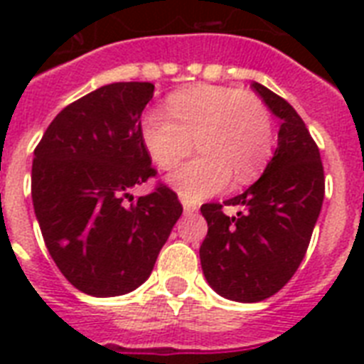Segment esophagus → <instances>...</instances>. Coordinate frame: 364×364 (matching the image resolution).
<instances>
[{
    "label": "esophagus",
    "instance_id": "34e87169",
    "mask_svg": "<svg viewBox=\"0 0 364 364\" xmlns=\"http://www.w3.org/2000/svg\"><path fill=\"white\" fill-rule=\"evenodd\" d=\"M183 210H185V213H194V211L198 210V204H196V202H188V200H183Z\"/></svg>",
    "mask_w": 364,
    "mask_h": 364
}]
</instances>
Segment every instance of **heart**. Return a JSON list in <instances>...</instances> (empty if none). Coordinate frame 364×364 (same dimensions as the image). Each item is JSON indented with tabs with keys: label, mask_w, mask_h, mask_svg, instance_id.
Segmentation results:
<instances>
[{
	"label": "heart",
	"mask_w": 364,
	"mask_h": 364,
	"mask_svg": "<svg viewBox=\"0 0 364 364\" xmlns=\"http://www.w3.org/2000/svg\"><path fill=\"white\" fill-rule=\"evenodd\" d=\"M141 139L160 170L176 168L194 149L198 156L171 176L183 198L198 200L228 181L243 187L264 170L274 147V126L253 92L219 85H194L166 100V113L141 117Z\"/></svg>",
	"instance_id": "heart-1"
}]
</instances>
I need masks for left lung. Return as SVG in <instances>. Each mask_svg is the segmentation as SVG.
Returning <instances> with one entry per match:
<instances>
[{"instance_id":"left-lung-1","label":"left lung","mask_w":364,"mask_h":364,"mask_svg":"<svg viewBox=\"0 0 364 364\" xmlns=\"http://www.w3.org/2000/svg\"><path fill=\"white\" fill-rule=\"evenodd\" d=\"M251 88L282 119L276 153L245 193L200 208L208 221L200 245L205 279L221 296L238 302L268 299L294 276L325 196L319 147L304 121L282 96L259 82ZM225 205L240 211L227 216Z\"/></svg>"}]
</instances>
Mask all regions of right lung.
<instances>
[{
	"mask_svg": "<svg viewBox=\"0 0 364 364\" xmlns=\"http://www.w3.org/2000/svg\"><path fill=\"white\" fill-rule=\"evenodd\" d=\"M151 82H113L60 111L33 151L31 200L48 253L65 279L92 296L139 287L181 217L177 194L156 183L141 139Z\"/></svg>",
	"mask_w": 364,
	"mask_h": 364,
	"instance_id": "right-lung-1",
	"label": "right lung"
}]
</instances>
